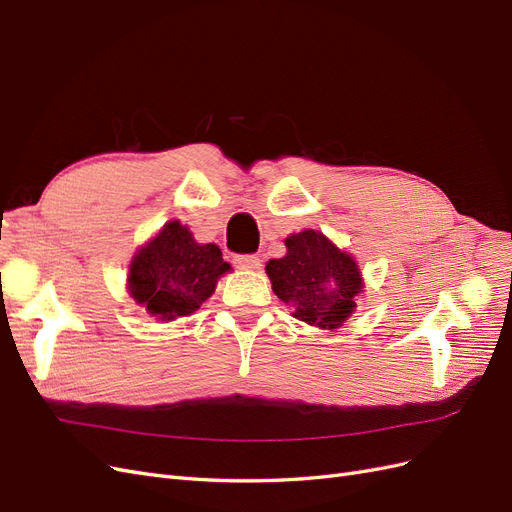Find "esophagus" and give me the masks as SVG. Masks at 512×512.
Instances as JSON below:
<instances>
[{"instance_id": "esophagus-1", "label": "esophagus", "mask_w": 512, "mask_h": 512, "mask_svg": "<svg viewBox=\"0 0 512 512\" xmlns=\"http://www.w3.org/2000/svg\"><path fill=\"white\" fill-rule=\"evenodd\" d=\"M235 265L245 271L260 269V258L258 256H235Z\"/></svg>"}]
</instances>
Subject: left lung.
Returning a JSON list of instances; mask_svg holds the SVG:
<instances>
[{
  "mask_svg": "<svg viewBox=\"0 0 512 512\" xmlns=\"http://www.w3.org/2000/svg\"><path fill=\"white\" fill-rule=\"evenodd\" d=\"M284 245L286 256L271 258L265 267L277 299L292 307L294 318L312 327H342L363 294L359 262L314 228L292 232Z\"/></svg>",
  "mask_w": 512,
  "mask_h": 512,
  "instance_id": "1",
  "label": "left lung"
}]
</instances>
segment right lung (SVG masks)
Masks as SVG:
<instances>
[{
	"label": "right lung",
	"mask_w": 512,
	"mask_h": 512,
	"mask_svg": "<svg viewBox=\"0 0 512 512\" xmlns=\"http://www.w3.org/2000/svg\"><path fill=\"white\" fill-rule=\"evenodd\" d=\"M232 267L215 243H198L179 220L166 222L134 252L128 294L149 316L170 322L192 316Z\"/></svg>",
	"instance_id": "1"
}]
</instances>
